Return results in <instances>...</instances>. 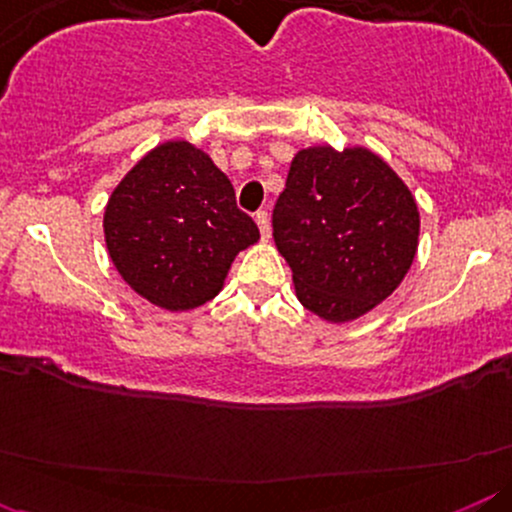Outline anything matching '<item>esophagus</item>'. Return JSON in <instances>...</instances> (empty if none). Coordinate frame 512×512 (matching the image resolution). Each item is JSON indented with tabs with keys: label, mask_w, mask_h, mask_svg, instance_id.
I'll return each mask as SVG.
<instances>
[{
	"label": "esophagus",
	"mask_w": 512,
	"mask_h": 512,
	"mask_svg": "<svg viewBox=\"0 0 512 512\" xmlns=\"http://www.w3.org/2000/svg\"><path fill=\"white\" fill-rule=\"evenodd\" d=\"M255 221H257V228H260V236H262V240H269V236H272V226H269V216H267V211H257V214H255Z\"/></svg>",
	"instance_id": "34e87169"
}]
</instances>
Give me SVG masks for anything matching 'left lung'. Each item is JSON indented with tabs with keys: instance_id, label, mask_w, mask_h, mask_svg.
Masks as SVG:
<instances>
[{
	"instance_id": "1",
	"label": "left lung",
	"mask_w": 512,
	"mask_h": 512,
	"mask_svg": "<svg viewBox=\"0 0 512 512\" xmlns=\"http://www.w3.org/2000/svg\"><path fill=\"white\" fill-rule=\"evenodd\" d=\"M303 308L332 325L358 320L402 284L419 248V207L366 146L293 156L272 216Z\"/></svg>"
}]
</instances>
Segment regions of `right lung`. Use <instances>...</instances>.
Segmentation results:
<instances>
[{
	"instance_id": "obj_1",
	"label": "right lung",
	"mask_w": 512,
	"mask_h": 512,
	"mask_svg": "<svg viewBox=\"0 0 512 512\" xmlns=\"http://www.w3.org/2000/svg\"><path fill=\"white\" fill-rule=\"evenodd\" d=\"M103 233L132 291L170 313L211 301L238 252L260 240L226 173L185 139L154 146L117 182Z\"/></svg>"
}]
</instances>
